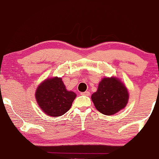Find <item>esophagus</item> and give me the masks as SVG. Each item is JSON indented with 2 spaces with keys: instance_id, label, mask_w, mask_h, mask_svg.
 Listing matches in <instances>:
<instances>
[{
  "instance_id": "34e87169",
  "label": "esophagus",
  "mask_w": 159,
  "mask_h": 159,
  "mask_svg": "<svg viewBox=\"0 0 159 159\" xmlns=\"http://www.w3.org/2000/svg\"><path fill=\"white\" fill-rule=\"evenodd\" d=\"M81 95H83V96H90V92H89V91H85V92L81 93Z\"/></svg>"
}]
</instances>
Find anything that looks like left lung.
<instances>
[{"label":"left lung","instance_id":"8db88e82","mask_svg":"<svg viewBox=\"0 0 159 159\" xmlns=\"http://www.w3.org/2000/svg\"><path fill=\"white\" fill-rule=\"evenodd\" d=\"M95 107L102 114L112 115L124 108L129 99L126 87L114 77L105 78L91 96Z\"/></svg>","mask_w":159,"mask_h":159}]
</instances>
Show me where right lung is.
<instances>
[{
  "label": "right lung",
  "instance_id": "1",
  "mask_svg": "<svg viewBox=\"0 0 159 159\" xmlns=\"http://www.w3.org/2000/svg\"><path fill=\"white\" fill-rule=\"evenodd\" d=\"M76 94L68 91L61 78L47 79L36 91V98L43 112L51 116H62L70 109Z\"/></svg>",
  "mask_w": 159,
  "mask_h": 159
}]
</instances>
